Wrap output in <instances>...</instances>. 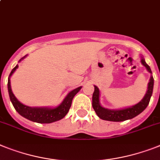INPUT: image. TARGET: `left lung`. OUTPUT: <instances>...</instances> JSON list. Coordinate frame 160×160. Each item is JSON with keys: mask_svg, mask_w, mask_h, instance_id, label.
Listing matches in <instances>:
<instances>
[{"mask_svg": "<svg viewBox=\"0 0 160 160\" xmlns=\"http://www.w3.org/2000/svg\"><path fill=\"white\" fill-rule=\"evenodd\" d=\"M142 64L146 68L147 71L150 73H152L150 66L146 64L145 61V59L142 56L141 59ZM95 91L92 95V107L94 109L95 112L98 115L100 118L103 120H107V121H112V122H122L125 120L131 119L134 117L137 116L138 114L145 110L147 105H149L150 97L152 96L153 88H154V78L153 76H150V82L148 83V88L144 98L139 103L133 106L128 107L125 109H105L102 107L100 104V90L99 88L94 86Z\"/></svg>", "mask_w": 160, "mask_h": 160, "instance_id": "1", "label": "left lung"}]
</instances>
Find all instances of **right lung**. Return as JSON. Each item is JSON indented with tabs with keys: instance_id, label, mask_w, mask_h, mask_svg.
<instances>
[{
	"instance_id": "obj_1",
	"label": "right lung",
	"mask_w": 160,
	"mask_h": 160,
	"mask_svg": "<svg viewBox=\"0 0 160 160\" xmlns=\"http://www.w3.org/2000/svg\"><path fill=\"white\" fill-rule=\"evenodd\" d=\"M27 55L21 58L20 62L23 59H24ZM18 64L12 69L11 72L10 73V77L8 78V92H9V96L11 103L13 104V106L21 116L24 117L28 120H31L32 122H38V123H51V122H56L58 120H60L64 118V116L68 113V110L70 109L71 105H72V101L74 96L80 91L82 87L76 88V89L71 91L64 101L58 106L55 108H49V107H29L27 105H23L21 102L17 100V98L13 94L11 90V86H10V79L12 74L14 73V71L18 68Z\"/></svg>"
}]
</instances>
